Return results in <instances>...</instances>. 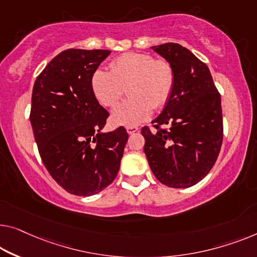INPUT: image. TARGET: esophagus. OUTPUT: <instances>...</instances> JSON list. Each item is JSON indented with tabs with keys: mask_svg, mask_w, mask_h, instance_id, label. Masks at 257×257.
I'll list each match as a JSON object with an SVG mask.
<instances>
[{
	"mask_svg": "<svg viewBox=\"0 0 257 257\" xmlns=\"http://www.w3.org/2000/svg\"><path fill=\"white\" fill-rule=\"evenodd\" d=\"M125 129H127V133L129 135H133V134L139 132V127H135V125H129V127H127Z\"/></svg>",
	"mask_w": 257,
	"mask_h": 257,
	"instance_id": "1",
	"label": "esophagus"
}]
</instances>
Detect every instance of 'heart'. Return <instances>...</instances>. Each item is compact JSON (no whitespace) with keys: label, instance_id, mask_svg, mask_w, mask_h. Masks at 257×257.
Segmentation results:
<instances>
[{"label":"heart","instance_id":"heart-1","mask_svg":"<svg viewBox=\"0 0 257 257\" xmlns=\"http://www.w3.org/2000/svg\"><path fill=\"white\" fill-rule=\"evenodd\" d=\"M174 72L165 60L144 53H125L110 63V70L99 68L92 74L91 86L100 104L113 107L125 93L130 98L112 112L118 125H136L148 120L152 108H162L171 97Z\"/></svg>","mask_w":257,"mask_h":257}]
</instances>
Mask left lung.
<instances>
[{"label":"left lung","instance_id":"8db88e82","mask_svg":"<svg viewBox=\"0 0 257 257\" xmlns=\"http://www.w3.org/2000/svg\"><path fill=\"white\" fill-rule=\"evenodd\" d=\"M152 51L171 64L174 85L151 133L142 128L144 153L149 165L163 185L188 188L209 173L223 142L220 94L209 68L179 44L152 46ZM168 124V132L158 129Z\"/></svg>","mask_w":257,"mask_h":257}]
</instances>
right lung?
Returning <instances> with one entry per match:
<instances>
[{"mask_svg": "<svg viewBox=\"0 0 257 257\" xmlns=\"http://www.w3.org/2000/svg\"><path fill=\"white\" fill-rule=\"evenodd\" d=\"M109 54L67 49L33 86L30 120L41 159L52 178L77 196H92L114 181L128 141L123 127L102 132L109 114L91 86L92 74Z\"/></svg>", "mask_w": 257, "mask_h": 257, "instance_id": "obj_1", "label": "right lung"}]
</instances>
